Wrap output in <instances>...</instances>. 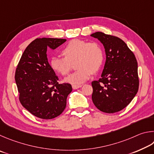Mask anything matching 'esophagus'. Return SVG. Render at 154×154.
Listing matches in <instances>:
<instances>
[{"mask_svg": "<svg viewBox=\"0 0 154 154\" xmlns=\"http://www.w3.org/2000/svg\"><path fill=\"white\" fill-rule=\"evenodd\" d=\"M82 87V85H72V88L73 89H77V88H79Z\"/></svg>", "mask_w": 154, "mask_h": 154, "instance_id": "obj_1", "label": "esophagus"}]
</instances>
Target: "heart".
I'll list each match as a JSON object with an SVG mask.
<instances>
[{
    "mask_svg": "<svg viewBox=\"0 0 154 154\" xmlns=\"http://www.w3.org/2000/svg\"><path fill=\"white\" fill-rule=\"evenodd\" d=\"M64 57H51L50 66L54 71L62 75L68 74L71 63L75 61L76 71L65 79L64 81L73 85H80L87 81L91 73H97L102 67L104 54L100 45L95 42L74 39L62 49Z\"/></svg>",
    "mask_w": 154,
    "mask_h": 154,
    "instance_id": "b5f03b06",
    "label": "heart"
}]
</instances>
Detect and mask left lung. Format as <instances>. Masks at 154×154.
Masks as SVG:
<instances>
[{
  "label": "left lung",
  "instance_id": "1",
  "mask_svg": "<svg viewBox=\"0 0 154 154\" xmlns=\"http://www.w3.org/2000/svg\"><path fill=\"white\" fill-rule=\"evenodd\" d=\"M91 36L103 44L106 55L101 78L91 83L93 102L101 112H118L131 103L138 91L136 57L119 38L100 32Z\"/></svg>",
  "mask_w": 154,
  "mask_h": 154
}]
</instances>
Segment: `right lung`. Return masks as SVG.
I'll use <instances>...</instances> for the list:
<instances>
[{
    "mask_svg": "<svg viewBox=\"0 0 154 154\" xmlns=\"http://www.w3.org/2000/svg\"><path fill=\"white\" fill-rule=\"evenodd\" d=\"M66 41L51 38L34 40L24 51L16 69L15 79L21 105L42 119H53L60 115L72 91L68 83L59 84L47 59L48 48L54 50Z\"/></svg>",
    "mask_w": 154,
    "mask_h": 154,
    "instance_id": "add662e5",
    "label": "right lung"
}]
</instances>
